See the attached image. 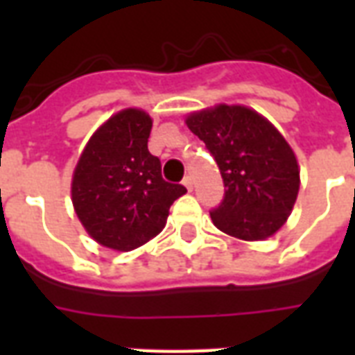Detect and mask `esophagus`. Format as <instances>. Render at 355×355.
Segmentation results:
<instances>
[{
	"label": "esophagus",
	"mask_w": 355,
	"mask_h": 355,
	"mask_svg": "<svg viewBox=\"0 0 355 355\" xmlns=\"http://www.w3.org/2000/svg\"><path fill=\"white\" fill-rule=\"evenodd\" d=\"M182 184L186 186V188H188V191H191V189H193V178L189 177V175H188V177H184Z\"/></svg>",
	"instance_id": "1"
}]
</instances>
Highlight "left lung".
Here are the masks:
<instances>
[{"label": "left lung", "mask_w": 355, "mask_h": 355, "mask_svg": "<svg viewBox=\"0 0 355 355\" xmlns=\"http://www.w3.org/2000/svg\"><path fill=\"white\" fill-rule=\"evenodd\" d=\"M186 123L205 141L225 184L221 205L210 211L214 225L245 241L272 236L287 221L300 186L297 158L284 136L245 107L219 105Z\"/></svg>", "instance_id": "left-lung-1"}]
</instances>
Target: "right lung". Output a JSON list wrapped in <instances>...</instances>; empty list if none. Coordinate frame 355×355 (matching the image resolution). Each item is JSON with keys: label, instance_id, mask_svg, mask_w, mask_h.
Returning a JSON list of instances; mask_svg holds the SVG:
<instances>
[{"label": "right lung", "instance_id": "right-lung-1", "mask_svg": "<svg viewBox=\"0 0 355 355\" xmlns=\"http://www.w3.org/2000/svg\"><path fill=\"white\" fill-rule=\"evenodd\" d=\"M153 121L127 108L90 138L75 167L71 200L83 227L97 243L132 250L162 232L169 208L186 193L162 178L158 156L147 149Z\"/></svg>", "mask_w": 355, "mask_h": 355}]
</instances>
